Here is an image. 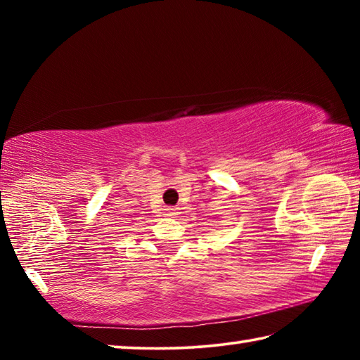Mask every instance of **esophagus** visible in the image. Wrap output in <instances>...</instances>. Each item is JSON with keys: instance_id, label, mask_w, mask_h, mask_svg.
I'll use <instances>...</instances> for the list:
<instances>
[{"instance_id": "1", "label": "esophagus", "mask_w": 360, "mask_h": 360, "mask_svg": "<svg viewBox=\"0 0 360 360\" xmlns=\"http://www.w3.org/2000/svg\"><path fill=\"white\" fill-rule=\"evenodd\" d=\"M178 214H179V210L174 208V206H169V208L165 210V216L168 217H176Z\"/></svg>"}]
</instances>
